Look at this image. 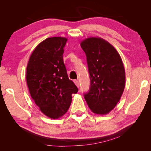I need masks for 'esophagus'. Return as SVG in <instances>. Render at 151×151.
Segmentation results:
<instances>
[{"label":"esophagus","mask_w":151,"mask_h":151,"mask_svg":"<svg viewBox=\"0 0 151 151\" xmlns=\"http://www.w3.org/2000/svg\"><path fill=\"white\" fill-rule=\"evenodd\" d=\"M74 82H75V83L76 85V86H77V87H79V86H80V85H79V82L77 80H75L74 81Z\"/></svg>","instance_id":"1"}]
</instances>
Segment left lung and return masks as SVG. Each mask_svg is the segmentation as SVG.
I'll list each match as a JSON object with an SVG mask.
<instances>
[{
  "instance_id": "1",
  "label": "left lung",
  "mask_w": 151,
  "mask_h": 151,
  "mask_svg": "<svg viewBox=\"0 0 151 151\" xmlns=\"http://www.w3.org/2000/svg\"><path fill=\"white\" fill-rule=\"evenodd\" d=\"M81 46L86 54L91 81L84 97L94 113H109L124 91L125 71L121 58L115 48L101 38H88Z\"/></svg>"
}]
</instances>
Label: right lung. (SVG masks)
<instances>
[{"mask_svg":"<svg viewBox=\"0 0 151 151\" xmlns=\"http://www.w3.org/2000/svg\"><path fill=\"white\" fill-rule=\"evenodd\" d=\"M66 41L64 37L43 40L32 52L27 67L30 96L40 111L51 119H58L67 112L72 94L78 91L68 78L63 62Z\"/></svg>","mask_w":151,"mask_h":151,"instance_id":"right-lung-1","label":"right lung"}]
</instances>
